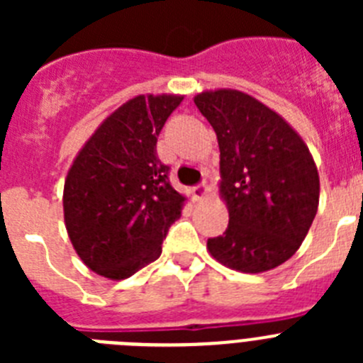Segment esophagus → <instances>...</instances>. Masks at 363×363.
Listing matches in <instances>:
<instances>
[{
    "label": "esophagus",
    "instance_id": "34e87169",
    "mask_svg": "<svg viewBox=\"0 0 363 363\" xmlns=\"http://www.w3.org/2000/svg\"><path fill=\"white\" fill-rule=\"evenodd\" d=\"M209 194H211V187L207 184H201V185H198V187L192 189V198H194L196 201L205 200V198L209 196Z\"/></svg>",
    "mask_w": 363,
    "mask_h": 363
}]
</instances>
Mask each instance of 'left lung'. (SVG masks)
<instances>
[{
  "label": "left lung",
  "instance_id": "8db88e82",
  "mask_svg": "<svg viewBox=\"0 0 363 363\" xmlns=\"http://www.w3.org/2000/svg\"><path fill=\"white\" fill-rule=\"evenodd\" d=\"M220 147V198L229 211L223 236L207 240L221 265L247 274L271 271L306 240L320 200L309 147L277 111L236 89L194 96Z\"/></svg>",
  "mask_w": 363,
  "mask_h": 363
}]
</instances>
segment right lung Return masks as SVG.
I'll return each mask as SVG.
<instances>
[{"instance_id": "add662e5", "label": "right lung", "mask_w": 363, "mask_h": 363, "mask_svg": "<svg viewBox=\"0 0 363 363\" xmlns=\"http://www.w3.org/2000/svg\"><path fill=\"white\" fill-rule=\"evenodd\" d=\"M182 94H138L111 112L76 154L63 187L74 251L99 277L125 280L162 255L187 198L176 191L156 142Z\"/></svg>"}]
</instances>
